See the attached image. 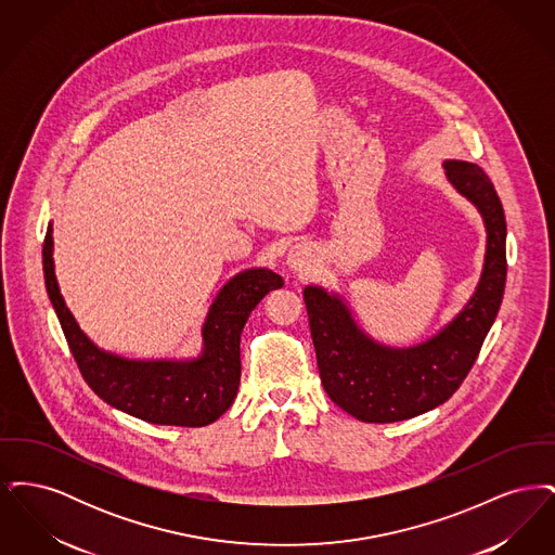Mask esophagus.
Segmentation results:
<instances>
[{
	"mask_svg": "<svg viewBox=\"0 0 555 555\" xmlns=\"http://www.w3.org/2000/svg\"><path fill=\"white\" fill-rule=\"evenodd\" d=\"M285 262H287V268H289L291 272L304 274V272L312 270V266L317 262V256H314V249L310 245L297 243V245L291 247Z\"/></svg>",
	"mask_w": 555,
	"mask_h": 555,
	"instance_id": "obj_1",
	"label": "esophagus"
}]
</instances>
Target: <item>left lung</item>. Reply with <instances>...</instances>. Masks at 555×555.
<instances>
[{"mask_svg": "<svg viewBox=\"0 0 555 555\" xmlns=\"http://www.w3.org/2000/svg\"><path fill=\"white\" fill-rule=\"evenodd\" d=\"M443 168L451 186L482 216L487 247L473 297L437 335L410 347L378 344L339 293L304 289L322 387L362 423L408 421L446 403L473 369L502 306L507 231L500 195L476 164L446 159Z\"/></svg>", "mask_w": 555, "mask_h": 555, "instance_id": "left-lung-1", "label": "left lung"}]
</instances>
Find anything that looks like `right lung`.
Returning a JSON list of instances; mask_svg holds the SVG:
<instances>
[{"label":"right lung","instance_id":"obj_1","mask_svg":"<svg viewBox=\"0 0 555 555\" xmlns=\"http://www.w3.org/2000/svg\"><path fill=\"white\" fill-rule=\"evenodd\" d=\"M53 227L43 241V274L53 310L87 385L107 405L139 421L206 426L235 401L241 380V331L251 310L283 279L268 268H247L224 283L202 326V353L191 360H131L93 344L68 310L53 264Z\"/></svg>","mask_w":555,"mask_h":555}]
</instances>
